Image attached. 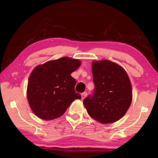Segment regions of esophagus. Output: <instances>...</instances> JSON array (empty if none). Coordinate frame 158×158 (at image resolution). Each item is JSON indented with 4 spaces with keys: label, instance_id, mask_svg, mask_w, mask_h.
Here are the masks:
<instances>
[{
    "label": "esophagus",
    "instance_id": "obj_1",
    "mask_svg": "<svg viewBox=\"0 0 158 158\" xmlns=\"http://www.w3.org/2000/svg\"><path fill=\"white\" fill-rule=\"evenodd\" d=\"M81 95V99H82V100H84V99L87 96V93H86V92L82 93Z\"/></svg>",
    "mask_w": 158,
    "mask_h": 158
}]
</instances>
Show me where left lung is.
Instances as JSON below:
<instances>
[{
	"mask_svg": "<svg viewBox=\"0 0 158 158\" xmlns=\"http://www.w3.org/2000/svg\"><path fill=\"white\" fill-rule=\"evenodd\" d=\"M92 73L95 89L84 100L88 114L100 123L118 121L132 102V85L127 73L108 60L93 61Z\"/></svg>",
	"mask_w": 158,
	"mask_h": 158,
	"instance_id": "1",
	"label": "left lung"
}]
</instances>
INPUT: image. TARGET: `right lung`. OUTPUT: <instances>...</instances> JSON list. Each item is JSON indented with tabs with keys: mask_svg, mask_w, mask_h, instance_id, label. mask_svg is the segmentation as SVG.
I'll return each mask as SVG.
<instances>
[{
	"mask_svg": "<svg viewBox=\"0 0 158 158\" xmlns=\"http://www.w3.org/2000/svg\"><path fill=\"white\" fill-rule=\"evenodd\" d=\"M81 61L68 57L49 60L35 68L28 79L27 98L30 107L42 120L60 117L81 95L76 93L75 79L71 74Z\"/></svg>",
	"mask_w": 158,
	"mask_h": 158,
	"instance_id": "right-lung-1",
	"label": "right lung"
}]
</instances>
